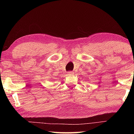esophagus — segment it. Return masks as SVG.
<instances>
[{"label":"esophagus","mask_w":134,"mask_h":134,"mask_svg":"<svg viewBox=\"0 0 134 134\" xmlns=\"http://www.w3.org/2000/svg\"><path fill=\"white\" fill-rule=\"evenodd\" d=\"M73 74V72H72V71H69L68 72V74H69V75H71V74Z\"/></svg>","instance_id":"34e87169"}]
</instances>
